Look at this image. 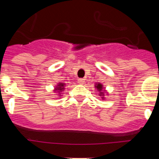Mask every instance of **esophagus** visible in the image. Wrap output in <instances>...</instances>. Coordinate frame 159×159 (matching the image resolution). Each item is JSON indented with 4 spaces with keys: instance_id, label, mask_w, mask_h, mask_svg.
<instances>
[{
    "instance_id": "34e87169",
    "label": "esophagus",
    "mask_w": 159,
    "mask_h": 159,
    "mask_svg": "<svg viewBox=\"0 0 159 159\" xmlns=\"http://www.w3.org/2000/svg\"><path fill=\"white\" fill-rule=\"evenodd\" d=\"M84 82H85V81H84V79H79L78 80V83L80 84H84Z\"/></svg>"
}]
</instances>
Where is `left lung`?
Wrapping results in <instances>:
<instances>
[{
	"label": "left lung",
	"instance_id": "1",
	"mask_svg": "<svg viewBox=\"0 0 159 159\" xmlns=\"http://www.w3.org/2000/svg\"><path fill=\"white\" fill-rule=\"evenodd\" d=\"M95 88H96V89L98 90V91H99V95H100V96H102V99H104V97H103V92H102V85L101 84H96V85H95Z\"/></svg>",
	"mask_w": 159,
	"mask_h": 159
}]
</instances>
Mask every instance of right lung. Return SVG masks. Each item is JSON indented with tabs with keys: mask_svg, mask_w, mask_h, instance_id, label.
<instances>
[{
	"mask_svg": "<svg viewBox=\"0 0 159 159\" xmlns=\"http://www.w3.org/2000/svg\"><path fill=\"white\" fill-rule=\"evenodd\" d=\"M64 89V84H59L58 85H57V87H56V88H55V91L60 92H62Z\"/></svg>",
	"mask_w": 159,
	"mask_h": 159,
	"instance_id": "1",
	"label": "right lung"
}]
</instances>
